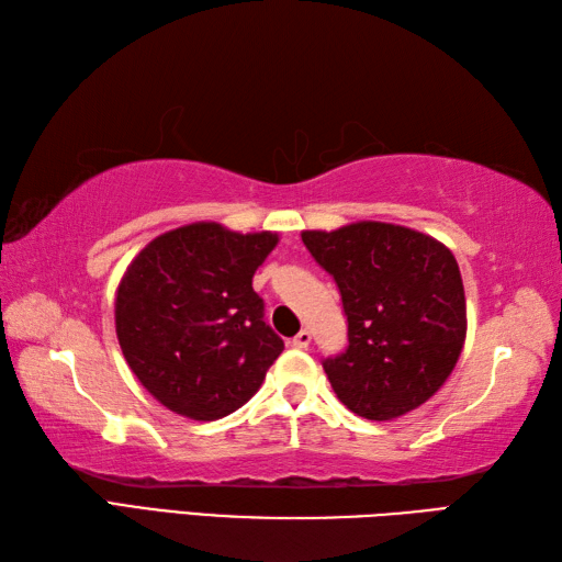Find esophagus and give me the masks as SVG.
<instances>
[{"instance_id":"esophagus-1","label":"esophagus","mask_w":562,"mask_h":562,"mask_svg":"<svg viewBox=\"0 0 562 562\" xmlns=\"http://www.w3.org/2000/svg\"><path fill=\"white\" fill-rule=\"evenodd\" d=\"M308 342H312V330H306V328H302L300 333H296L294 340H292L294 348H300V350L308 348Z\"/></svg>"}]
</instances>
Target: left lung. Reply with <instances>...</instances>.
<instances>
[{
    "mask_svg": "<svg viewBox=\"0 0 562 562\" xmlns=\"http://www.w3.org/2000/svg\"><path fill=\"white\" fill-rule=\"evenodd\" d=\"M302 241L333 274L348 316V350L324 362L340 403L384 423L432 398L465 340V294L451 250L389 222L302 232Z\"/></svg>",
    "mask_w": 562,
    "mask_h": 562,
    "instance_id": "obj_1",
    "label": "left lung"
}]
</instances>
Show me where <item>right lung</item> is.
<instances>
[{
    "label": "right lung",
    "instance_id": "1",
    "mask_svg": "<svg viewBox=\"0 0 562 562\" xmlns=\"http://www.w3.org/2000/svg\"><path fill=\"white\" fill-rule=\"evenodd\" d=\"M278 241L274 232L195 222L157 236L127 266L115 292L117 342L169 411L220 420L260 389L284 342L262 321L254 274Z\"/></svg>",
    "mask_w": 562,
    "mask_h": 562
}]
</instances>
